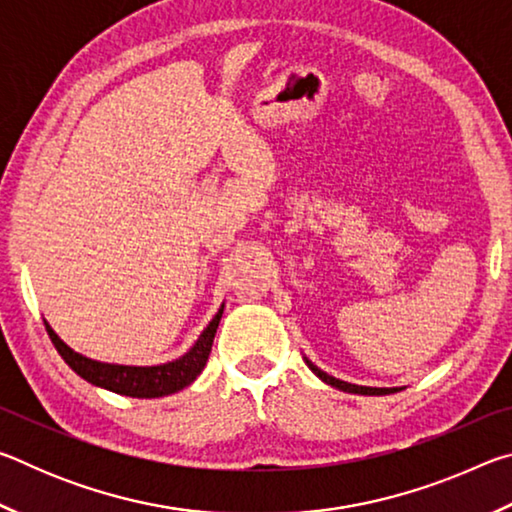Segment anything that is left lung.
<instances>
[{"label":"left lung","instance_id":"1","mask_svg":"<svg viewBox=\"0 0 512 512\" xmlns=\"http://www.w3.org/2000/svg\"><path fill=\"white\" fill-rule=\"evenodd\" d=\"M305 361H307V366L311 368V372H314V375H318L320 379H323L325 384L339 388V391L357 393V395H388V393H397V388H370V386L348 384V381H341V379H336V377H332V375H327V372H323L318 366H314V363H311L309 359H305Z\"/></svg>","mask_w":512,"mask_h":512}]
</instances>
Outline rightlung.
<instances>
[{
    "label": "right lung",
    "mask_w": 512,
    "mask_h": 512,
    "mask_svg": "<svg viewBox=\"0 0 512 512\" xmlns=\"http://www.w3.org/2000/svg\"><path fill=\"white\" fill-rule=\"evenodd\" d=\"M223 314V305L216 311V316L210 320V325L203 329V334L198 336L194 348L189 350L183 357L169 363H162V366H117V363H101L83 357V354L74 352L69 345L58 339V334L49 327L45 320L47 334L54 348L58 350L60 357L72 368L76 375L90 381L94 386L106 388V391L128 395V397H164L171 393L183 391L185 386L192 384V381L201 375L205 368L207 359H210L212 343L216 327H219V320Z\"/></svg>",
    "instance_id": "right-lung-1"
}]
</instances>
